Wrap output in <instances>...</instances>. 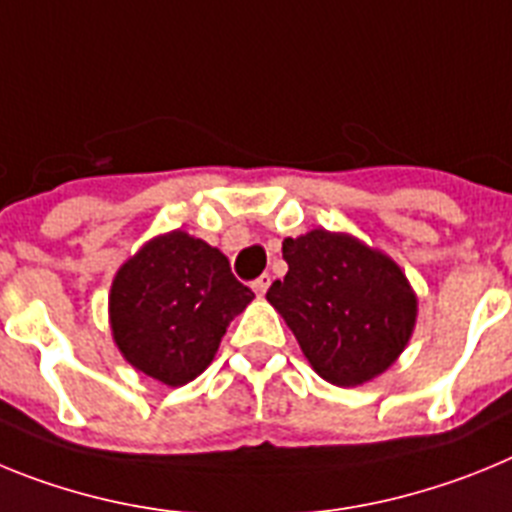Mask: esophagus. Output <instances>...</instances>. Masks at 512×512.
Instances as JSON below:
<instances>
[{"mask_svg": "<svg viewBox=\"0 0 512 512\" xmlns=\"http://www.w3.org/2000/svg\"><path fill=\"white\" fill-rule=\"evenodd\" d=\"M270 288V275H260L255 283H252V291L257 293V296H265V291Z\"/></svg>", "mask_w": 512, "mask_h": 512, "instance_id": "esophagus-1", "label": "esophagus"}]
</instances>
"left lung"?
Segmentation results:
<instances>
[{
    "instance_id": "1",
    "label": "left lung",
    "mask_w": 512,
    "mask_h": 512,
    "mask_svg": "<svg viewBox=\"0 0 512 512\" xmlns=\"http://www.w3.org/2000/svg\"><path fill=\"white\" fill-rule=\"evenodd\" d=\"M288 273L268 301L311 368L335 386H361L397 363L417 322V293L397 262L348 231L283 239Z\"/></svg>"
}]
</instances>
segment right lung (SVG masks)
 I'll use <instances>...</instances> for the list:
<instances>
[{
	"instance_id": "add662e5",
	"label": "right lung",
	"mask_w": 512,
	"mask_h": 512,
	"mask_svg": "<svg viewBox=\"0 0 512 512\" xmlns=\"http://www.w3.org/2000/svg\"><path fill=\"white\" fill-rule=\"evenodd\" d=\"M252 299L224 252L175 229L151 237L118 268L108 296L110 332L136 371L185 386L211 366L229 322Z\"/></svg>"
}]
</instances>
